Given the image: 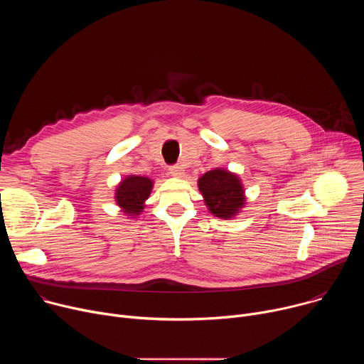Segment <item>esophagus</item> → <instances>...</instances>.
<instances>
[{
	"mask_svg": "<svg viewBox=\"0 0 364 364\" xmlns=\"http://www.w3.org/2000/svg\"><path fill=\"white\" fill-rule=\"evenodd\" d=\"M168 170H170V174H171L173 177L181 178V177L184 176V170H183V167H180V166H171Z\"/></svg>",
	"mask_w": 364,
	"mask_h": 364,
	"instance_id": "obj_1",
	"label": "esophagus"
}]
</instances>
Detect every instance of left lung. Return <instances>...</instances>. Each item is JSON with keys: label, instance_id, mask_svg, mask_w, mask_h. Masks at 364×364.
Instances as JSON below:
<instances>
[{"label": "left lung", "instance_id": "8db88e82", "mask_svg": "<svg viewBox=\"0 0 364 364\" xmlns=\"http://www.w3.org/2000/svg\"><path fill=\"white\" fill-rule=\"evenodd\" d=\"M205 205L213 216L232 219L245 205L246 197L240 178L225 168H215L203 174L197 181Z\"/></svg>", "mask_w": 364, "mask_h": 364}]
</instances>
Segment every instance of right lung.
I'll return each instance as SVG.
<instances>
[{
    "label": "right lung",
    "instance_id": "obj_1",
    "mask_svg": "<svg viewBox=\"0 0 364 364\" xmlns=\"http://www.w3.org/2000/svg\"><path fill=\"white\" fill-rule=\"evenodd\" d=\"M154 181L148 177L128 176L115 190L117 204L127 216L136 218L145 207V200L149 197Z\"/></svg>",
    "mask_w": 364,
    "mask_h": 364
}]
</instances>
